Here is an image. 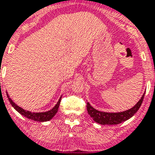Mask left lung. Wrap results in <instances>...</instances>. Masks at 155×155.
<instances>
[{
    "instance_id": "1",
    "label": "left lung",
    "mask_w": 155,
    "mask_h": 155,
    "mask_svg": "<svg viewBox=\"0 0 155 155\" xmlns=\"http://www.w3.org/2000/svg\"><path fill=\"white\" fill-rule=\"evenodd\" d=\"M145 95V92L142 95L141 98L139 100V102L135 105L132 108L129 110H124L122 112H117V113H110V112L100 111L91 106L89 102H87V109L88 114L92 117L93 120L102 124V125H114V124H120L122 122L125 121L127 120L130 119L136 114L138 110L140 109L142 102L143 101V97Z\"/></svg>"
}]
</instances>
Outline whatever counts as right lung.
Returning <instances> with one entry per match:
<instances>
[{"instance_id":"obj_1","label":"right lung","mask_w":155,"mask_h":155,"mask_svg":"<svg viewBox=\"0 0 155 155\" xmlns=\"http://www.w3.org/2000/svg\"><path fill=\"white\" fill-rule=\"evenodd\" d=\"M6 93H7L8 98V101L10 102V103H11L12 106L19 114H20L21 115H23V117H25L28 118V119H31L32 120H35V121L38 122H44L50 120L56 115V114L58 113V109H59L60 103H61V100L62 97V96L60 97L59 100H58V102H57V104L52 108L51 110H49V111L36 113V112H31L29 111V110H24V109H23V108L20 107V106H17V105L11 99V97H9L7 91H6Z\"/></svg>"}]
</instances>
